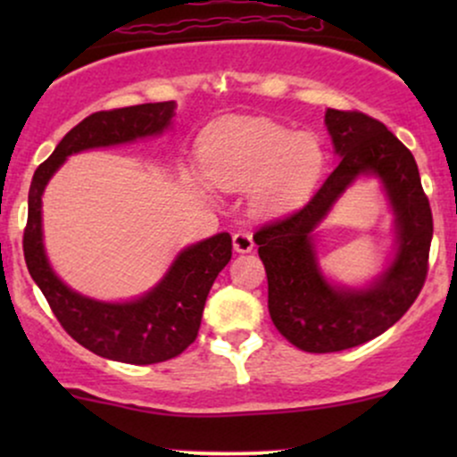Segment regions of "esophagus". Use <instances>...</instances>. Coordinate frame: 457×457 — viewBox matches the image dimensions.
Wrapping results in <instances>:
<instances>
[{
    "label": "esophagus",
    "mask_w": 457,
    "mask_h": 457,
    "mask_svg": "<svg viewBox=\"0 0 457 457\" xmlns=\"http://www.w3.org/2000/svg\"><path fill=\"white\" fill-rule=\"evenodd\" d=\"M232 245L236 253H249L253 249V236L249 232H236L232 236Z\"/></svg>",
    "instance_id": "obj_1"
}]
</instances>
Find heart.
<instances>
[{
	"label": "heart",
	"mask_w": 457,
	"mask_h": 457,
	"mask_svg": "<svg viewBox=\"0 0 457 457\" xmlns=\"http://www.w3.org/2000/svg\"><path fill=\"white\" fill-rule=\"evenodd\" d=\"M199 161L214 187L225 191L251 188L255 211L281 214L295 211L312 195L327 167V150L312 133H296L266 120H234L204 135ZM191 182L206 191L199 176Z\"/></svg>",
	"instance_id": "1"
}]
</instances>
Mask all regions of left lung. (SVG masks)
I'll return each instance as SVG.
<instances>
[{
    "label": "left lung",
    "instance_id": "obj_1",
    "mask_svg": "<svg viewBox=\"0 0 457 457\" xmlns=\"http://www.w3.org/2000/svg\"><path fill=\"white\" fill-rule=\"evenodd\" d=\"M324 124L337 167L301 211L253 234L269 277L277 330L305 353H339L378 337L421 292L432 243V211L412 152L385 124L359 112L327 109ZM359 177H376L394 211L396 251L365 287H344L319 269L317 225Z\"/></svg>",
    "mask_w": 457,
    "mask_h": 457
}]
</instances>
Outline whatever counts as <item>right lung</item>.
I'll return each instance as SVG.
<instances>
[{
    "label": "right lung",
    "instance_id": "right-lung-1",
    "mask_svg": "<svg viewBox=\"0 0 457 457\" xmlns=\"http://www.w3.org/2000/svg\"><path fill=\"white\" fill-rule=\"evenodd\" d=\"M174 115V101L87 115L68 130L31 178L23 234L25 264L66 333L103 359L152 365L174 359L195 342L208 292L232 258V236L221 232L185 246L145 295L120 303L96 301L68 287L51 269L43 236V193L71 154L159 137L171 129Z\"/></svg>",
    "mask_w": 457,
    "mask_h": 457
}]
</instances>
